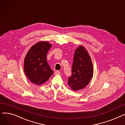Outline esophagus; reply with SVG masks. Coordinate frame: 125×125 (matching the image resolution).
<instances>
[{
	"label": "esophagus",
	"mask_w": 125,
	"mask_h": 125,
	"mask_svg": "<svg viewBox=\"0 0 125 125\" xmlns=\"http://www.w3.org/2000/svg\"><path fill=\"white\" fill-rule=\"evenodd\" d=\"M61 73L60 71H59V70H57L55 72V75H58V74H60Z\"/></svg>",
	"instance_id": "obj_1"
}]
</instances>
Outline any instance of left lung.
<instances>
[{
	"instance_id": "1",
	"label": "left lung",
	"mask_w": 125,
	"mask_h": 125,
	"mask_svg": "<svg viewBox=\"0 0 125 125\" xmlns=\"http://www.w3.org/2000/svg\"><path fill=\"white\" fill-rule=\"evenodd\" d=\"M93 75V67L87 50L80 45L75 51L72 66V75L68 84L74 91L82 90L90 82Z\"/></svg>"
}]
</instances>
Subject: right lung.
Returning <instances> with one entry per match:
<instances>
[{"label":"right lung","mask_w":125,"mask_h":125,"mask_svg":"<svg viewBox=\"0 0 125 125\" xmlns=\"http://www.w3.org/2000/svg\"><path fill=\"white\" fill-rule=\"evenodd\" d=\"M51 47L52 44L48 42H38L32 46L25 57V73L35 84L44 83L53 74L47 60V52Z\"/></svg>","instance_id":"1"}]
</instances>
